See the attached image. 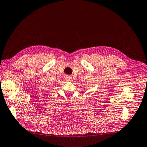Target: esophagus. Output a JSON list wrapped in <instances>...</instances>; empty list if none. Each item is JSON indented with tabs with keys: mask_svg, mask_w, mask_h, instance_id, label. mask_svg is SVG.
Here are the masks:
<instances>
[{
	"mask_svg": "<svg viewBox=\"0 0 147 147\" xmlns=\"http://www.w3.org/2000/svg\"><path fill=\"white\" fill-rule=\"evenodd\" d=\"M64 79H65L66 81H69L71 80V76H69V75H66V76L64 77Z\"/></svg>",
	"mask_w": 147,
	"mask_h": 147,
	"instance_id": "34e87169",
	"label": "esophagus"
}]
</instances>
